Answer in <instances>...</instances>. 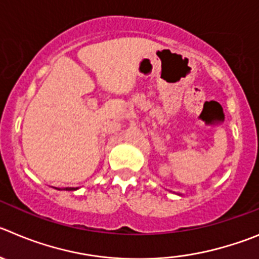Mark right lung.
<instances>
[{
	"instance_id": "obj_1",
	"label": "right lung",
	"mask_w": 259,
	"mask_h": 259,
	"mask_svg": "<svg viewBox=\"0 0 259 259\" xmlns=\"http://www.w3.org/2000/svg\"><path fill=\"white\" fill-rule=\"evenodd\" d=\"M55 189H59L60 190V188H55ZM65 190H70V192H71V190H76L78 189V188H64Z\"/></svg>"
}]
</instances>
